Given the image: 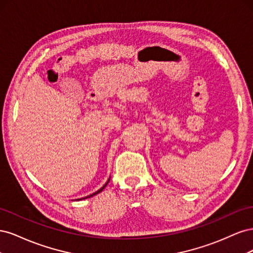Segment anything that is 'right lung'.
I'll list each match as a JSON object with an SVG mask.
<instances>
[{"label": "right lung", "instance_id": "add662e5", "mask_svg": "<svg viewBox=\"0 0 253 253\" xmlns=\"http://www.w3.org/2000/svg\"><path fill=\"white\" fill-rule=\"evenodd\" d=\"M110 179H111V176H110V178L108 179V181H106L105 183H104V185L100 188V189H99L98 191H96V192L95 193H93V194H90V195H87V196H85V197H82V198H78V200H76V201H82V200H86V198H88V197H91V196H94V195H96V194H98V193H100L101 192V191L106 187V185H108V183H109V181H110Z\"/></svg>", "mask_w": 253, "mask_h": 253}]
</instances>
